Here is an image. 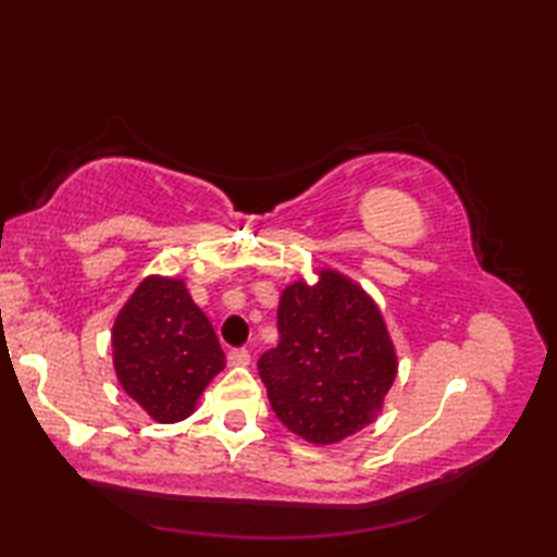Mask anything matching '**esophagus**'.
Here are the masks:
<instances>
[{
  "instance_id": "esophagus-1",
  "label": "esophagus",
  "mask_w": 557,
  "mask_h": 557,
  "mask_svg": "<svg viewBox=\"0 0 557 557\" xmlns=\"http://www.w3.org/2000/svg\"><path fill=\"white\" fill-rule=\"evenodd\" d=\"M227 361L230 366H248L251 363V354H248V349H232L227 354Z\"/></svg>"
}]
</instances>
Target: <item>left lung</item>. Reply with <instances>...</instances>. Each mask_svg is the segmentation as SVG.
Masks as SVG:
<instances>
[{"mask_svg": "<svg viewBox=\"0 0 557 557\" xmlns=\"http://www.w3.org/2000/svg\"><path fill=\"white\" fill-rule=\"evenodd\" d=\"M280 342L258 359L277 419L315 445H333L377 419L397 354L375 301L335 270L280 297Z\"/></svg>", "mask_w": 557, "mask_h": 557, "instance_id": "left-lung-1", "label": "left lung"}]
</instances>
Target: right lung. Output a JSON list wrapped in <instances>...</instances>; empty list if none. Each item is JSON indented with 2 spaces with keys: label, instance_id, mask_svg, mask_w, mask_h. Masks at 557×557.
Returning <instances> with one entry per match:
<instances>
[{
  "label": "right lung",
  "instance_id": "1",
  "mask_svg": "<svg viewBox=\"0 0 557 557\" xmlns=\"http://www.w3.org/2000/svg\"><path fill=\"white\" fill-rule=\"evenodd\" d=\"M114 371L124 393L158 423L191 417L206 385L224 369V351L184 280L150 275L112 327Z\"/></svg>",
  "mask_w": 557,
  "mask_h": 557
}]
</instances>
